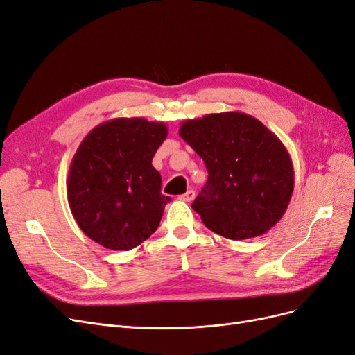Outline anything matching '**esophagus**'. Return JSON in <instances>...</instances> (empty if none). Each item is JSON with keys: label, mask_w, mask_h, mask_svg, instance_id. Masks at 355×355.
<instances>
[{"label": "esophagus", "mask_w": 355, "mask_h": 355, "mask_svg": "<svg viewBox=\"0 0 355 355\" xmlns=\"http://www.w3.org/2000/svg\"><path fill=\"white\" fill-rule=\"evenodd\" d=\"M194 197H196V192H194V189H189V191H187L184 196H180L179 198L182 200V201H187V202H191L192 200H194Z\"/></svg>", "instance_id": "esophagus-1"}]
</instances>
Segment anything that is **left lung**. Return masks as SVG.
I'll list each match as a JSON object with an SVG mask.
<instances>
[{
  "label": "left lung",
  "mask_w": 355,
  "mask_h": 355,
  "mask_svg": "<svg viewBox=\"0 0 355 355\" xmlns=\"http://www.w3.org/2000/svg\"><path fill=\"white\" fill-rule=\"evenodd\" d=\"M179 135L209 171L192 209L210 231L245 240L283 218L295 187L293 163L257 118L239 111L209 114L182 123Z\"/></svg>",
  "instance_id": "left-lung-1"
}]
</instances>
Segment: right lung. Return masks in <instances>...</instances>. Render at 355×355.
Segmentation results:
<instances>
[{
  "instance_id": "add662e5",
  "label": "right lung",
  "mask_w": 355,
  "mask_h": 355,
  "mask_svg": "<svg viewBox=\"0 0 355 355\" xmlns=\"http://www.w3.org/2000/svg\"><path fill=\"white\" fill-rule=\"evenodd\" d=\"M164 123L114 118L83 139L68 173V202L89 239L132 250L157 231L164 206L153 158L167 137Z\"/></svg>"
}]
</instances>
